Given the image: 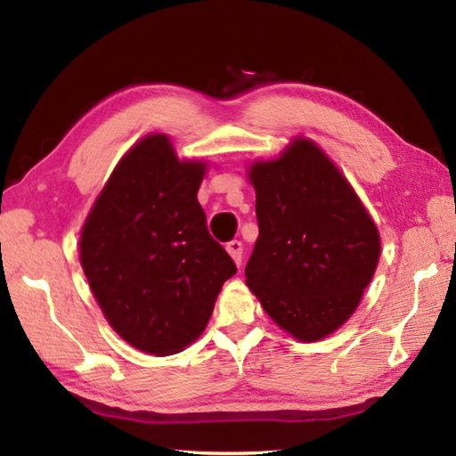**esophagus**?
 Listing matches in <instances>:
<instances>
[{
    "label": "esophagus",
    "instance_id": "obj_1",
    "mask_svg": "<svg viewBox=\"0 0 456 456\" xmlns=\"http://www.w3.org/2000/svg\"><path fill=\"white\" fill-rule=\"evenodd\" d=\"M227 253L231 256V259L235 261V265H241V261H243V245H241V241H229L227 243Z\"/></svg>",
    "mask_w": 456,
    "mask_h": 456
}]
</instances>
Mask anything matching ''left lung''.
<instances>
[{
    "label": "left lung",
    "mask_w": 456,
    "mask_h": 456,
    "mask_svg": "<svg viewBox=\"0 0 456 456\" xmlns=\"http://www.w3.org/2000/svg\"><path fill=\"white\" fill-rule=\"evenodd\" d=\"M259 237L245 283L299 342L342 328L380 259V233L350 181L312 138L293 136L275 159L253 160Z\"/></svg>",
    "instance_id": "left-lung-1"
}]
</instances>
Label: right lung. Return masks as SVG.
Masks as SVG:
<instances>
[{
	"mask_svg": "<svg viewBox=\"0 0 456 456\" xmlns=\"http://www.w3.org/2000/svg\"><path fill=\"white\" fill-rule=\"evenodd\" d=\"M209 163L151 133L122 154L80 231V265L110 328L151 356L203 334L237 269L207 231L197 192Z\"/></svg>",
	"mask_w": 456,
	"mask_h": 456,
	"instance_id": "right-lung-1",
	"label": "right lung"
}]
</instances>
